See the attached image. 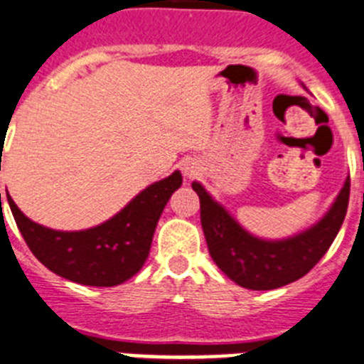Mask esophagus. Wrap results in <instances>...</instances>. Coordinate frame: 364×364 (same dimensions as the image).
Wrapping results in <instances>:
<instances>
[{
  "mask_svg": "<svg viewBox=\"0 0 364 364\" xmlns=\"http://www.w3.org/2000/svg\"><path fill=\"white\" fill-rule=\"evenodd\" d=\"M181 171H183V176H185L186 179H193L196 176L199 174L201 166H199L198 161H193V159H186V161L181 163Z\"/></svg>",
  "mask_w": 364,
  "mask_h": 364,
  "instance_id": "esophagus-1",
  "label": "esophagus"
}]
</instances>
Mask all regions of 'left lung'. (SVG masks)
I'll return each instance as SVG.
<instances>
[{"mask_svg": "<svg viewBox=\"0 0 364 364\" xmlns=\"http://www.w3.org/2000/svg\"><path fill=\"white\" fill-rule=\"evenodd\" d=\"M201 203V224L213 262L240 287L269 291L305 277L334 242L350 196V178L323 217L296 235L285 239H260L244 230L239 220L206 192L199 181L192 183Z\"/></svg>", "mask_w": 364, "mask_h": 364, "instance_id": "left-lung-1", "label": "left lung"}]
</instances>
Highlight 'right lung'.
Masks as SVG:
<instances>
[{
	"label": "right lung",
	"mask_w": 364,
	"mask_h": 364,
	"mask_svg": "<svg viewBox=\"0 0 364 364\" xmlns=\"http://www.w3.org/2000/svg\"><path fill=\"white\" fill-rule=\"evenodd\" d=\"M181 183V172H172L141 190L117 215L79 232H60L33 223L10 196L6 199L23 239L41 264L77 284L113 287L141 269L163 208Z\"/></svg>",
	"instance_id": "1"
}]
</instances>
